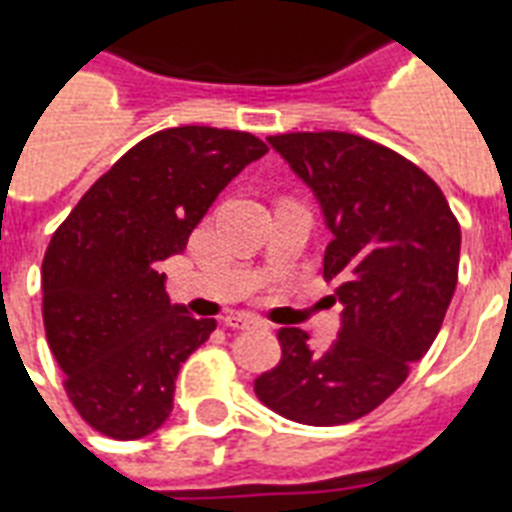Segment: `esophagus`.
<instances>
[{
  "label": "esophagus",
  "instance_id": "esophagus-1",
  "mask_svg": "<svg viewBox=\"0 0 512 512\" xmlns=\"http://www.w3.org/2000/svg\"><path fill=\"white\" fill-rule=\"evenodd\" d=\"M225 325L233 327V330H249V327H263V322L249 317V314H230V317H225Z\"/></svg>",
  "mask_w": 512,
  "mask_h": 512
}]
</instances>
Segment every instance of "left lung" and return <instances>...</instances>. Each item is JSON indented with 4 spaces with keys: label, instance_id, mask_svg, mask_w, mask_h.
Wrapping results in <instances>:
<instances>
[{
    "label": "left lung",
    "instance_id": "obj_1",
    "mask_svg": "<svg viewBox=\"0 0 512 512\" xmlns=\"http://www.w3.org/2000/svg\"><path fill=\"white\" fill-rule=\"evenodd\" d=\"M317 195L333 241L341 330L327 349L282 327V360L255 378L260 403L284 419L335 427L370 413L438 338L459 276L462 230L446 195L395 150L346 131L268 136Z\"/></svg>",
    "mask_w": 512,
    "mask_h": 512
}]
</instances>
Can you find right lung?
I'll return each instance as SVG.
<instances>
[{"label":"right lung","mask_w":512,"mask_h":512,"mask_svg":"<svg viewBox=\"0 0 512 512\" xmlns=\"http://www.w3.org/2000/svg\"><path fill=\"white\" fill-rule=\"evenodd\" d=\"M268 147L247 131L166 128L80 198L42 260V319L66 395L96 432L150 435L174 408L182 362L217 327L166 295L161 263L185 252L214 198Z\"/></svg>","instance_id":"right-lung-1"}]
</instances>
